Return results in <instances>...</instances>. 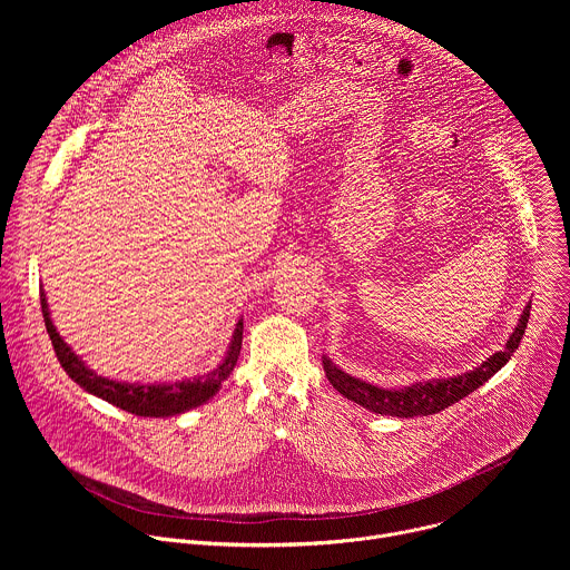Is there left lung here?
<instances>
[{"instance_id": "1", "label": "left lung", "mask_w": 570, "mask_h": 570, "mask_svg": "<svg viewBox=\"0 0 570 570\" xmlns=\"http://www.w3.org/2000/svg\"><path fill=\"white\" fill-rule=\"evenodd\" d=\"M530 306H525L514 334L510 336L508 345L503 352H497L494 356L487 358L480 367L453 376V379H438V381H426V383H415L411 387L403 390H383L376 385H370L361 379H354L338 370L330 358H324V374H327L330 383L347 399L354 403L363 405V409L376 413V415H392V417H424L440 413L449 409L451 403L460 401L475 387H480L487 379H492L508 361L510 356L519 350V343L528 330V317H530Z\"/></svg>"}]
</instances>
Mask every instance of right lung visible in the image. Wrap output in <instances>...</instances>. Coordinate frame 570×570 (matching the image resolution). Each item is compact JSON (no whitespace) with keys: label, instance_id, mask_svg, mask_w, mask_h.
I'll return each mask as SVG.
<instances>
[{"label":"right lung","instance_id":"1","mask_svg":"<svg viewBox=\"0 0 570 570\" xmlns=\"http://www.w3.org/2000/svg\"><path fill=\"white\" fill-rule=\"evenodd\" d=\"M40 304H42V315H45V327L51 338V345L56 350V356L62 365V370L88 392L106 399L108 403L117 405V409L139 415V417H169V415H180L189 409H196V405H203L209 401L220 383L232 374L238 354H240V341H243V322L238 320L229 352L225 361L209 374L198 376L194 381H183V383H165V385H137V383H119L110 381L104 376H97L92 370H88L69 347L67 343L58 336L53 322L49 317V306L45 299V293H40Z\"/></svg>","mask_w":570,"mask_h":570}]
</instances>
